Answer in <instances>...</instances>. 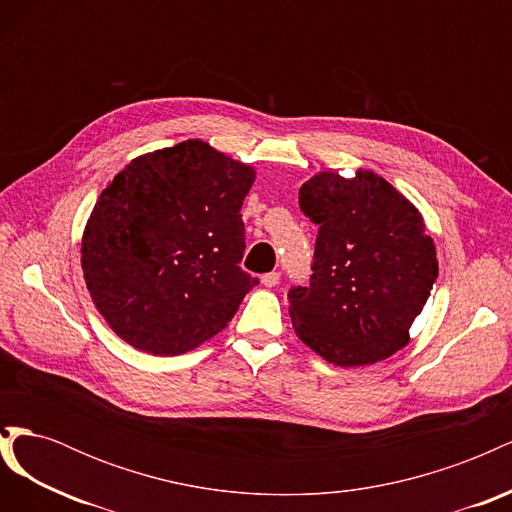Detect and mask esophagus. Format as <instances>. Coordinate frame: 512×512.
I'll use <instances>...</instances> for the list:
<instances>
[{
    "mask_svg": "<svg viewBox=\"0 0 512 512\" xmlns=\"http://www.w3.org/2000/svg\"><path fill=\"white\" fill-rule=\"evenodd\" d=\"M262 284H265L267 288H273V286H277V284H280V273H277V271L265 273V275H262Z\"/></svg>",
    "mask_w": 512,
    "mask_h": 512,
    "instance_id": "esophagus-1",
    "label": "esophagus"
}]
</instances>
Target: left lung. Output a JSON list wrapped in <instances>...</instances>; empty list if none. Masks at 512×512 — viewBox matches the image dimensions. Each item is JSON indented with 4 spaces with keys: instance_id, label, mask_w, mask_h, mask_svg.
<instances>
[{
    "instance_id": "8db88e82",
    "label": "left lung",
    "mask_w": 512,
    "mask_h": 512,
    "mask_svg": "<svg viewBox=\"0 0 512 512\" xmlns=\"http://www.w3.org/2000/svg\"><path fill=\"white\" fill-rule=\"evenodd\" d=\"M299 207L318 237L309 284L288 292L294 331L339 367L389 359L410 342L438 277L421 213L371 170L312 177Z\"/></svg>"
}]
</instances>
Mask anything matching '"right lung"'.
<instances>
[{"label":"right lung","instance_id":"right-lung-1","mask_svg":"<svg viewBox=\"0 0 512 512\" xmlns=\"http://www.w3.org/2000/svg\"><path fill=\"white\" fill-rule=\"evenodd\" d=\"M254 168L183 141L132 160L91 211L81 262L111 329L149 354L190 352L218 335L258 277L245 252L241 205Z\"/></svg>","mask_w":512,"mask_h":512}]
</instances>
